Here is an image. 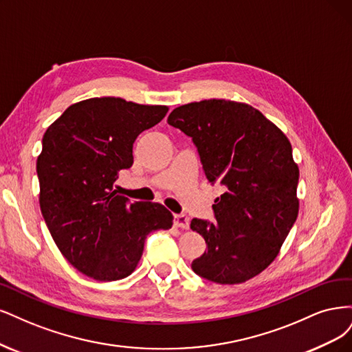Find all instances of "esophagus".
I'll return each mask as SVG.
<instances>
[{"label": "esophagus", "instance_id": "34e87169", "mask_svg": "<svg viewBox=\"0 0 352 352\" xmlns=\"http://www.w3.org/2000/svg\"><path fill=\"white\" fill-rule=\"evenodd\" d=\"M174 225L177 226V228L188 230L190 228V219L186 217V214H175V217H174Z\"/></svg>", "mask_w": 352, "mask_h": 352}]
</instances>
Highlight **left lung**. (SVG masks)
I'll return each mask as SVG.
<instances>
[{"label":"left lung","mask_w":352,"mask_h":352,"mask_svg":"<svg viewBox=\"0 0 352 352\" xmlns=\"http://www.w3.org/2000/svg\"><path fill=\"white\" fill-rule=\"evenodd\" d=\"M168 124L190 135L208 179L223 191L214 199L217 222L190 223L208 244L191 269L222 285L254 278L279 254L298 217L300 169L288 138L258 109L226 99L181 105Z\"/></svg>","instance_id":"obj_1"}]
</instances>
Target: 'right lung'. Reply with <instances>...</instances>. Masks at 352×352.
<instances>
[{
	"instance_id": "add662e5",
	"label": "right lung",
	"mask_w": 352,
	"mask_h": 352,
	"mask_svg": "<svg viewBox=\"0 0 352 352\" xmlns=\"http://www.w3.org/2000/svg\"><path fill=\"white\" fill-rule=\"evenodd\" d=\"M166 112L165 105L90 98L70 105L43 134L36 161L41 212L61 254L89 278L131 275L147 234L173 226L161 203H129L114 190L118 173L133 165L138 135Z\"/></svg>"
}]
</instances>
